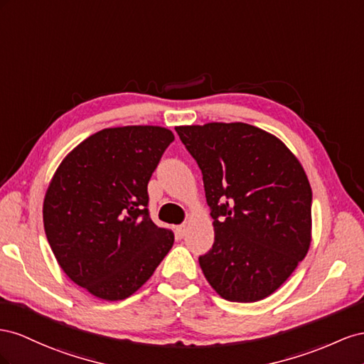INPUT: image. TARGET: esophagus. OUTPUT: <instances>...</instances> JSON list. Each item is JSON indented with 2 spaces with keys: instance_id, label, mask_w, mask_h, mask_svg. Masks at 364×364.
Here are the masks:
<instances>
[{
  "instance_id": "esophagus-1",
  "label": "esophagus",
  "mask_w": 364,
  "mask_h": 364,
  "mask_svg": "<svg viewBox=\"0 0 364 364\" xmlns=\"http://www.w3.org/2000/svg\"><path fill=\"white\" fill-rule=\"evenodd\" d=\"M186 230H188V227H186V225H178V227H176V230H175L176 237H178V240H181V237H184Z\"/></svg>"
}]
</instances>
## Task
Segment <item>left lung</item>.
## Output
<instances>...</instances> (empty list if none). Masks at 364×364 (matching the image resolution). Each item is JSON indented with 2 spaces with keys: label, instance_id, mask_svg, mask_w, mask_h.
Listing matches in <instances>:
<instances>
[{
  "label": "left lung",
  "instance_id": "left-lung-1",
  "mask_svg": "<svg viewBox=\"0 0 364 364\" xmlns=\"http://www.w3.org/2000/svg\"><path fill=\"white\" fill-rule=\"evenodd\" d=\"M203 172L215 242L200 256L223 299L250 304L272 296L311 245L313 192L287 144L253 124L212 122L176 127Z\"/></svg>",
  "mask_w": 364,
  "mask_h": 364
}]
</instances>
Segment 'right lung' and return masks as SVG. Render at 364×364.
<instances>
[{
  "mask_svg": "<svg viewBox=\"0 0 364 364\" xmlns=\"http://www.w3.org/2000/svg\"><path fill=\"white\" fill-rule=\"evenodd\" d=\"M154 124L105 128L60 161L44 196L47 241L64 273L97 299L137 291L173 245L148 212V183L173 140Z\"/></svg>",
  "mask_w": 364,
  "mask_h": 364,
  "instance_id": "add662e5",
  "label": "right lung"
}]
</instances>
